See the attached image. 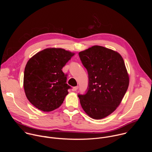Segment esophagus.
Here are the masks:
<instances>
[{
    "instance_id": "obj_1",
    "label": "esophagus",
    "mask_w": 152,
    "mask_h": 152,
    "mask_svg": "<svg viewBox=\"0 0 152 152\" xmlns=\"http://www.w3.org/2000/svg\"><path fill=\"white\" fill-rule=\"evenodd\" d=\"M77 89H78V86H74V87L73 88V91H76Z\"/></svg>"
}]
</instances>
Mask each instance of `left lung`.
<instances>
[{
	"mask_svg": "<svg viewBox=\"0 0 152 152\" xmlns=\"http://www.w3.org/2000/svg\"><path fill=\"white\" fill-rule=\"evenodd\" d=\"M88 75L85 94H78L84 111L94 119L103 118L120 104L129 86V78L121 56L117 52L94 46L79 53Z\"/></svg>",
	"mask_w": 152,
	"mask_h": 152,
	"instance_id": "1",
	"label": "left lung"
}]
</instances>
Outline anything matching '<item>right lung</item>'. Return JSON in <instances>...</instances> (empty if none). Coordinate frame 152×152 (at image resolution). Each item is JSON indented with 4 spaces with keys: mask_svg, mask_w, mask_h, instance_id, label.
Wrapping results in <instances>:
<instances>
[{
    "mask_svg": "<svg viewBox=\"0 0 152 152\" xmlns=\"http://www.w3.org/2000/svg\"><path fill=\"white\" fill-rule=\"evenodd\" d=\"M75 55L60 48H48L33 56L24 72L23 86L28 100L38 110L50 112L59 107L71 88L62 67Z\"/></svg>",
    "mask_w": 152,
    "mask_h": 152,
    "instance_id": "right-lung-1",
    "label": "right lung"
}]
</instances>
